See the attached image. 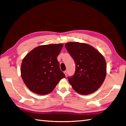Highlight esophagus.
<instances>
[{
  "label": "esophagus",
  "mask_w": 126,
  "mask_h": 126,
  "mask_svg": "<svg viewBox=\"0 0 126 126\" xmlns=\"http://www.w3.org/2000/svg\"><path fill=\"white\" fill-rule=\"evenodd\" d=\"M64 74H65V76H66V75H67V74H68V72H67V71H64Z\"/></svg>",
  "instance_id": "1"
}]
</instances>
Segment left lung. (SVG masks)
Instances as JSON below:
<instances>
[{
	"label": "left lung",
	"instance_id": "8db88e82",
	"mask_svg": "<svg viewBox=\"0 0 126 126\" xmlns=\"http://www.w3.org/2000/svg\"><path fill=\"white\" fill-rule=\"evenodd\" d=\"M65 47L76 63L74 75L68 77L73 89L82 95L96 91L106 76V62L103 55L86 43L70 42Z\"/></svg>",
	"mask_w": 126,
	"mask_h": 126
}]
</instances>
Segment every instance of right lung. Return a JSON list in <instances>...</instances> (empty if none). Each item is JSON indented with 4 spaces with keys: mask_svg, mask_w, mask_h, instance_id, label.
<instances>
[{
    "mask_svg": "<svg viewBox=\"0 0 126 126\" xmlns=\"http://www.w3.org/2000/svg\"><path fill=\"white\" fill-rule=\"evenodd\" d=\"M63 47L62 43L40 46L23 58L20 69L21 77L31 91L47 94L65 77L57 59Z\"/></svg>",
    "mask_w": 126,
    "mask_h": 126,
    "instance_id": "1",
    "label": "right lung"
}]
</instances>
